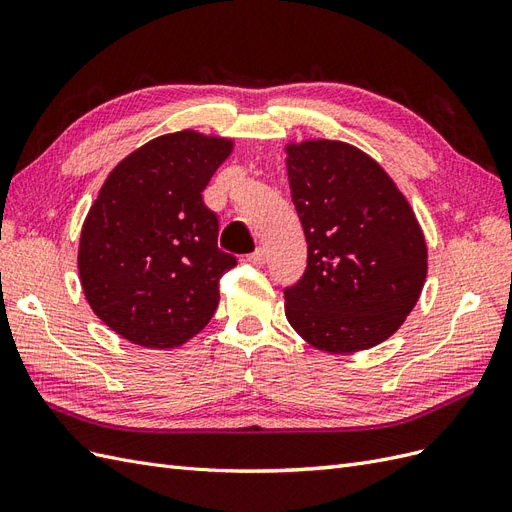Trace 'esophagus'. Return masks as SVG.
<instances>
[{
    "label": "esophagus",
    "instance_id": "obj_1",
    "mask_svg": "<svg viewBox=\"0 0 512 512\" xmlns=\"http://www.w3.org/2000/svg\"><path fill=\"white\" fill-rule=\"evenodd\" d=\"M247 262H250V265H256V267H262L267 262V252L262 250V247H258L254 254L247 256Z\"/></svg>",
    "mask_w": 512,
    "mask_h": 512
}]
</instances>
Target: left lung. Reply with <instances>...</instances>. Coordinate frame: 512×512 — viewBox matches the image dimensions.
Segmentation results:
<instances>
[{
	"label": "left lung",
	"instance_id": "8db88e82",
	"mask_svg": "<svg viewBox=\"0 0 512 512\" xmlns=\"http://www.w3.org/2000/svg\"><path fill=\"white\" fill-rule=\"evenodd\" d=\"M290 196L307 267L284 290L286 318L307 344L344 354L391 337L427 277V245L395 181L342 141L286 147Z\"/></svg>",
	"mask_w": 512,
	"mask_h": 512
}]
</instances>
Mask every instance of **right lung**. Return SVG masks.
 <instances>
[{"label": "right lung", "instance_id": "right-lung-1", "mask_svg": "<svg viewBox=\"0 0 512 512\" xmlns=\"http://www.w3.org/2000/svg\"><path fill=\"white\" fill-rule=\"evenodd\" d=\"M232 141L164 134L123 158L91 205L79 275L94 314L128 342L175 348L207 327L220 277L237 258L218 247L220 222L203 190Z\"/></svg>", "mask_w": 512, "mask_h": 512}]
</instances>
